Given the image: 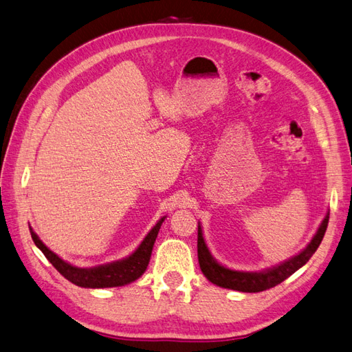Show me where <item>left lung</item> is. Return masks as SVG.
<instances>
[{"mask_svg":"<svg viewBox=\"0 0 352 352\" xmlns=\"http://www.w3.org/2000/svg\"><path fill=\"white\" fill-rule=\"evenodd\" d=\"M327 224L329 214L324 217L321 226L318 228L315 236L309 242V245L306 247L302 253L292 257L290 260H287V262L281 265L265 270V272H239V270H230L219 265L212 258L210 250L206 248L201 226H197V258H199L201 270L212 284L223 288H232V290L244 293H258L267 290V288H272L278 284H281L284 279L293 275L297 269H300L306 262H308L320 247L324 238V233L327 230Z\"/></svg>","mask_w":352,"mask_h":352,"instance_id":"8db88e82","label":"left lung"}]
</instances>
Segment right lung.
<instances>
[{
  "label": "right lung",
  "mask_w": 352,
  "mask_h": 352,
  "mask_svg": "<svg viewBox=\"0 0 352 352\" xmlns=\"http://www.w3.org/2000/svg\"><path fill=\"white\" fill-rule=\"evenodd\" d=\"M164 220L165 217L157 221L156 226L148 232V235L146 238H144L137 251L132 253L129 257L119 260V262H113V263L102 265L98 267H90V269L76 267L73 265L64 262V260L58 257L53 251H50L46 245L43 244L40 238L35 235L31 228H30V232H31L34 244L43 251V254L46 256L49 262L55 266L58 272L62 276H65L68 281L85 288H107V287H119V285L129 284L146 272L150 257H151L153 245H155V241L157 238L159 229L162 226V223H164Z\"/></svg>",
  "instance_id": "add662e5"
}]
</instances>
